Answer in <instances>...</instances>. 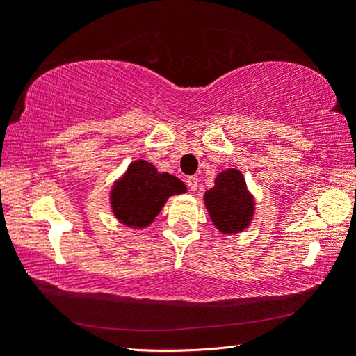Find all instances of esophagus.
<instances>
[{
  "label": "esophagus",
  "instance_id": "1",
  "mask_svg": "<svg viewBox=\"0 0 356 356\" xmlns=\"http://www.w3.org/2000/svg\"><path fill=\"white\" fill-rule=\"evenodd\" d=\"M197 182H200V179H197V176H190L186 177V185H188V188L191 191H195L197 188Z\"/></svg>",
  "mask_w": 356,
  "mask_h": 356
}]
</instances>
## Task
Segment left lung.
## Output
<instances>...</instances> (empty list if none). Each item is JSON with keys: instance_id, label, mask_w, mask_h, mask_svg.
I'll return each mask as SVG.
<instances>
[{"instance_id": "8db88e82", "label": "left lung", "mask_w": 356, "mask_h": 356, "mask_svg": "<svg viewBox=\"0 0 356 356\" xmlns=\"http://www.w3.org/2000/svg\"><path fill=\"white\" fill-rule=\"evenodd\" d=\"M204 206L222 236L243 232L256 215L254 196L248 190L243 172L237 168L218 172L215 185L204 193Z\"/></svg>"}]
</instances>
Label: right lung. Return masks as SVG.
<instances>
[{
	"instance_id": "obj_1",
	"label": "right lung",
	"mask_w": 356,
	"mask_h": 356,
	"mask_svg": "<svg viewBox=\"0 0 356 356\" xmlns=\"http://www.w3.org/2000/svg\"><path fill=\"white\" fill-rule=\"evenodd\" d=\"M186 193V185L170 172L138 159L116 179L110 190V209L120 225L135 231L150 226L174 195Z\"/></svg>"
}]
</instances>
